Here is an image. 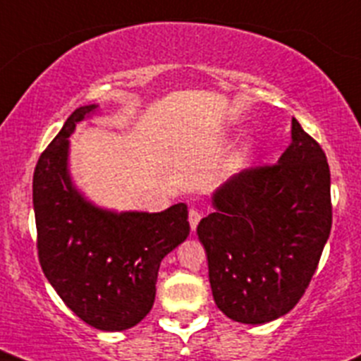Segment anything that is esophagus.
<instances>
[{
  "mask_svg": "<svg viewBox=\"0 0 361 361\" xmlns=\"http://www.w3.org/2000/svg\"><path fill=\"white\" fill-rule=\"evenodd\" d=\"M200 221H201V212L197 210V208H190V210H188V222H190L192 230H196Z\"/></svg>",
  "mask_w": 361,
  "mask_h": 361,
  "instance_id": "esophagus-1",
  "label": "esophagus"
}]
</instances>
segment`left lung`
Listing matches in <instances>:
<instances>
[{"label":"left lung","instance_id":"8db88e82","mask_svg":"<svg viewBox=\"0 0 361 361\" xmlns=\"http://www.w3.org/2000/svg\"><path fill=\"white\" fill-rule=\"evenodd\" d=\"M212 203L197 237L217 308L244 324L290 312L331 231V178L321 144L292 119V144L278 164L235 174Z\"/></svg>","mask_w":361,"mask_h":361}]
</instances>
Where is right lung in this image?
Returning a JSON list of instances; mask_svg holds the SVG:
<instances>
[{"label":"right lung","instance_id":"obj_1","mask_svg":"<svg viewBox=\"0 0 361 361\" xmlns=\"http://www.w3.org/2000/svg\"><path fill=\"white\" fill-rule=\"evenodd\" d=\"M94 110H74L37 161V252L67 308L92 328L123 331L149 313L161 258L188 237V210L178 203L160 214H114L83 200L67 173V139Z\"/></svg>","mask_w":361,"mask_h":361}]
</instances>
